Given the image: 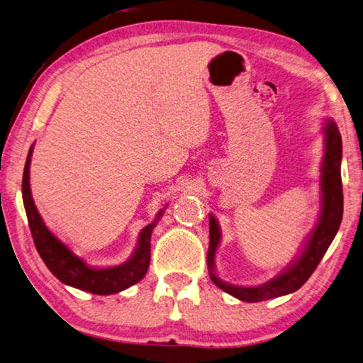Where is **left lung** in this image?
Masks as SVG:
<instances>
[{
	"label": "left lung",
	"mask_w": 363,
	"mask_h": 363,
	"mask_svg": "<svg viewBox=\"0 0 363 363\" xmlns=\"http://www.w3.org/2000/svg\"><path fill=\"white\" fill-rule=\"evenodd\" d=\"M325 135V155L322 162V209L318 225L313 230L305 249L291 267L278 278L268 281L267 284L257 287H241L223 282L214 273V255L220 241L219 223L209 216V249H208V269L209 276L217 287L223 292L236 296L242 301L257 303L276 296L292 294L305 284L309 276L318 268L322 257L337 235L342 219V184H341V135L337 123L327 121L324 127Z\"/></svg>",
	"instance_id": "1"
}]
</instances>
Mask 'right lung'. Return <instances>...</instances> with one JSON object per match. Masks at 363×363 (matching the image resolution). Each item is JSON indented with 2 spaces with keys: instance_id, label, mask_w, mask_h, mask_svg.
<instances>
[{
  "instance_id": "1",
  "label": "right lung",
  "mask_w": 363,
  "mask_h": 363,
  "mask_svg": "<svg viewBox=\"0 0 363 363\" xmlns=\"http://www.w3.org/2000/svg\"><path fill=\"white\" fill-rule=\"evenodd\" d=\"M31 152L33 147L30 149L28 157H26L23 169V206L26 211V217H28V225L31 230L33 241H35L38 252L44 260L45 267L50 269V273L54 274L57 279H60L63 284H68L76 289H81V291L96 295H109L121 292L123 289L136 284L138 281H141L144 278V274L147 273L150 262V235H152V230L157 225V222H159L163 211L157 214L155 222L149 223L147 227H144L141 230L138 247L128 262L113 268H90L85 265L82 259H79L77 255L72 254L55 235H52L49 232V228L45 227L41 216H39L30 192Z\"/></svg>"
}]
</instances>
